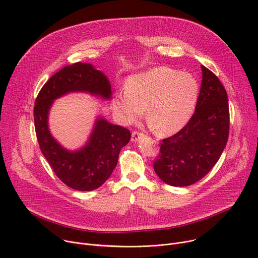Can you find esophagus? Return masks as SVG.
<instances>
[{"mask_svg":"<svg viewBox=\"0 0 258 258\" xmlns=\"http://www.w3.org/2000/svg\"><path fill=\"white\" fill-rule=\"evenodd\" d=\"M143 136H144L143 133L135 131V132H133V134H132V141H133V142H137V141H139L140 138H142Z\"/></svg>","mask_w":258,"mask_h":258,"instance_id":"34e87169","label":"esophagus"}]
</instances>
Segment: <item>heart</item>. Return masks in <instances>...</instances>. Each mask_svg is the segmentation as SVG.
Here are the masks:
<instances>
[{"label": "heart", "instance_id": "heart-1", "mask_svg": "<svg viewBox=\"0 0 258 258\" xmlns=\"http://www.w3.org/2000/svg\"><path fill=\"white\" fill-rule=\"evenodd\" d=\"M199 91L194 76L158 67L131 76L126 88L116 93L112 105L125 122L137 120L147 107L149 123L157 134L166 136L178 132L189 121Z\"/></svg>", "mask_w": 258, "mask_h": 258}]
</instances>
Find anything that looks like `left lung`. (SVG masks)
I'll return each instance as SVG.
<instances>
[{
    "label": "left lung",
    "mask_w": 258,
    "mask_h": 258,
    "mask_svg": "<svg viewBox=\"0 0 258 258\" xmlns=\"http://www.w3.org/2000/svg\"><path fill=\"white\" fill-rule=\"evenodd\" d=\"M194 115L178 133L162 140L154 159L156 175L171 186H188L216 165L229 133L227 93L218 77L204 66Z\"/></svg>",
    "instance_id": "1"
}]
</instances>
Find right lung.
<instances>
[{
    "label": "right lung",
    "instance_id": "1",
    "mask_svg": "<svg viewBox=\"0 0 258 258\" xmlns=\"http://www.w3.org/2000/svg\"><path fill=\"white\" fill-rule=\"evenodd\" d=\"M71 91H87L104 99L111 97L107 77L90 63L67 66L46 82L34 107L35 130L40 149L58 179L80 191L99 188L111 176L131 132L99 118L86 146L78 151L63 149L49 133L48 111L52 102Z\"/></svg>",
    "mask_w": 258,
    "mask_h": 258
}]
</instances>
